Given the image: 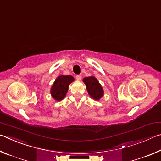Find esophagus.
Returning a JSON list of instances; mask_svg holds the SVG:
<instances>
[{
  "instance_id": "34e87169",
  "label": "esophagus",
  "mask_w": 161,
  "mask_h": 161,
  "mask_svg": "<svg viewBox=\"0 0 161 161\" xmlns=\"http://www.w3.org/2000/svg\"><path fill=\"white\" fill-rule=\"evenodd\" d=\"M81 78H82V75H76V76H75V78L77 79L78 80H80Z\"/></svg>"
}]
</instances>
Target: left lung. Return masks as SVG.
Returning a JSON list of instances; mask_svg holds the SVG:
<instances>
[{
    "instance_id": "8db88e82",
    "label": "left lung",
    "mask_w": 161,
    "mask_h": 161,
    "mask_svg": "<svg viewBox=\"0 0 161 161\" xmlns=\"http://www.w3.org/2000/svg\"><path fill=\"white\" fill-rule=\"evenodd\" d=\"M83 82L86 85L87 91H88L91 97L97 100L103 96V90L102 86H100L97 79L93 76L85 78L83 79Z\"/></svg>"
}]
</instances>
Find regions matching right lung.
I'll return each mask as SVG.
<instances>
[{
    "label": "right lung",
    "instance_id": "obj_1",
    "mask_svg": "<svg viewBox=\"0 0 161 161\" xmlns=\"http://www.w3.org/2000/svg\"><path fill=\"white\" fill-rule=\"evenodd\" d=\"M74 80L71 75H60L56 78L51 90V94L56 100H63L69 90V86Z\"/></svg>",
    "mask_w": 161,
    "mask_h": 161
}]
</instances>
